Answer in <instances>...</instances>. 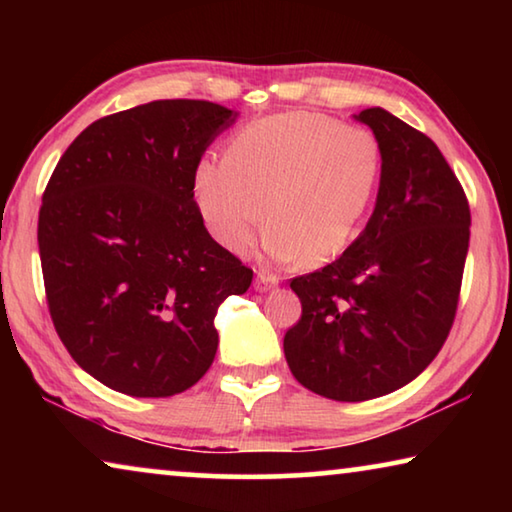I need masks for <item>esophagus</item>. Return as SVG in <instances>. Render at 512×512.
<instances>
[{
  "mask_svg": "<svg viewBox=\"0 0 512 512\" xmlns=\"http://www.w3.org/2000/svg\"><path fill=\"white\" fill-rule=\"evenodd\" d=\"M277 284H280V277H277V275H268L264 271H259L257 277H255V289L257 291H268V289L277 287Z\"/></svg>",
  "mask_w": 512,
  "mask_h": 512,
  "instance_id": "1",
  "label": "esophagus"
}]
</instances>
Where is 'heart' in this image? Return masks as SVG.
<instances>
[{
    "instance_id": "obj_1",
    "label": "heart",
    "mask_w": 512,
    "mask_h": 512,
    "mask_svg": "<svg viewBox=\"0 0 512 512\" xmlns=\"http://www.w3.org/2000/svg\"><path fill=\"white\" fill-rule=\"evenodd\" d=\"M384 171L377 135L323 112H282L250 121L225 158L194 167V203L205 228L230 253H244L262 228L266 253L305 266L343 255L363 228Z\"/></svg>"
}]
</instances>
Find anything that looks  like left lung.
Returning a JSON list of instances; mask_svg holds the SVG:
<instances>
[{
  "mask_svg": "<svg viewBox=\"0 0 512 512\" xmlns=\"http://www.w3.org/2000/svg\"><path fill=\"white\" fill-rule=\"evenodd\" d=\"M357 119L384 153L375 212L336 262L293 277L302 316L284 334L293 377L336 402L393 393L436 359L470 246V205L438 146L384 108Z\"/></svg>",
  "mask_w": 512,
  "mask_h": 512,
  "instance_id": "left-lung-1",
  "label": "left lung"
}]
</instances>
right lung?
<instances>
[{"label":"right lung","instance_id":"right-lung-1","mask_svg":"<svg viewBox=\"0 0 512 512\" xmlns=\"http://www.w3.org/2000/svg\"><path fill=\"white\" fill-rule=\"evenodd\" d=\"M237 112L164 99L97 119L67 146L38 216L51 320L79 366L112 391L171 397L212 366L214 316L253 271L216 244L194 167Z\"/></svg>","mask_w":512,"mask_h":512}]
</instances>
